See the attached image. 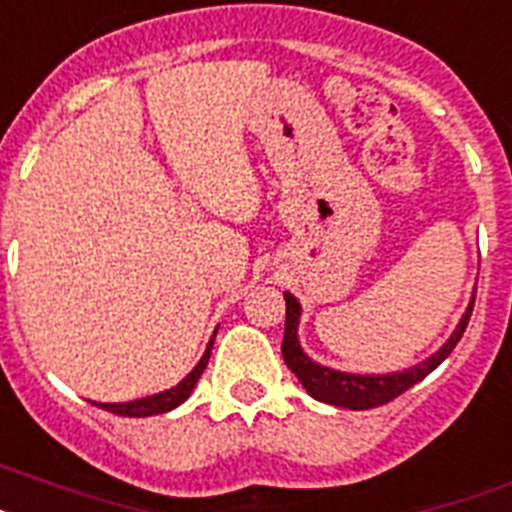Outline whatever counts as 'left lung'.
I'll use <instances>...</instances> for the list:
<instances>
[{
  "instance_id": "obj_1",
  "label": "left lung",
  "mask_w": 512,
  "mask_h": 512,
  "mask_svg": "<svg viewBox=\"0 0 512 512\" xmlns=\"http://www.w3.org/2000/svg\"><path fill=\"white\" fill-rule=\"evenodd\" d=\"M283 299H286V330H283L281 354L286 367L299 377L304 390H307L315 401L330 403V406H341V409L364 411L375 409V406H382V403L398 398V395L406 393L409 388H414L416 382H422L429 372H435V369L448 359L450 351L455 349V343L461 341L468 320H471L476 289L474 294H471V302H468L466 312H463V317L458 320L455 330L450 333V338L442 343L435 354H429L424 362L414 364V367L401 369V372H388V375H356V372H341V369L325 367V364L315 362V359L302 349V343H299L302 304H299V299H296L294 294H289V291H283Z\"/></svg>"
}]
</instances>
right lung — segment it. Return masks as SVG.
I'll use <instances>...</instances> for the list:
<instances>
[{
  "instance_id": "right-lung-1",
  "label": "right lung",
  "mask_w": 512,
  "mask_h": 512,
  "mask_svg": "<svg viewBox=\"0 0 512 512\" xmlns=\"http://www.w3.org/2000/svg\"><path fill=\"white\" fill-rule=\"evenodd\" d=\"M216 333H218V328L213 330V336H210V341H208V349H205V354L200 356V362L192 367V372L184 377L182 382H176L174 388L161 390V393L148 395V398H137V401L101 403V409L111 411V414H117V416H156V414H166V411L176 409V406H182V403L190 398L192 390H195L197 380H200V375H203V369L208 367V359H210V351H213Z\"/></svg>"
}]
</instances>
